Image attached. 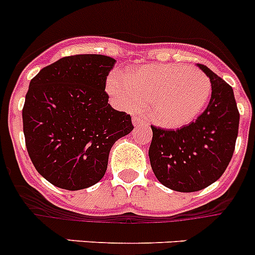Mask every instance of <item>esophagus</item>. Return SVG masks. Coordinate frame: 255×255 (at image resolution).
<instances>
[{
  "label": "esophagus",
  "instance_id": "obj_1",
  "mask_svg": "<svg viewBox=\"0 0 255 255\" xmlns=\"http://www.w3.org/2000/svg\"><path fill=\"white\" fill-rule=\"evenodd\" d=\"M132 124H134L135 128H140V126H145L147 124L144 123L141 119H139V117H132Z\"/></svg>",
  "mask_w": 255,
  "mask_h": 255
}]
</instances>
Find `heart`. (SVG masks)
<instances>
[{
	"label": "heart",
	"mask_w": 255,
	"mask_h": 255,
	"mask_svg": "<svg viewBox=\"0 0 255 255\" xmlns=\"http://www.w3.org/2000/svg\"><path fill=\"white\" fill-rule=\"evenodd\" d=\"M110 96L126 111H139L147 103L150 120L166 129L186 126L204 111L212 96V83L197 67L182 64H152L112 74Z\"/></svg>",
	"instance_id": "b5f03b06"
}]
</instances>
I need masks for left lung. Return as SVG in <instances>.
I'll use <instances>...</instances> for the list:
<instances>
[{
    "label": "left lung",
    "instance_id": "1",
    "mask_svg": "<svg viewBox=\"0 0 255 255\" xmlns=\"http://www.w3.org/2000/svg\"><path fill=\"white\" fill-rule=\"evenodd\" d=\"M212 83L206 111L177 130L152 126L149 161L162 185L193 193L217 181L235 150L240 115L233 88L211 69L197 64Z\"/></svg>",
    "mask_w": 255,
    "mask_h": 255
}]
</instances>
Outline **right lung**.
Wrapping results in <instances>:
<instances>
[{"label": "right lung", "instance_id": "1", "mask_svg": "<svg viewBox=\"0 0 255 255\" xmlns=\"http://www.w3.org/2000/svg\"><path fill=\"white\" fill-rule=\"evenodd\" d=\"M115 64L103 55L67 56L30 80L22 108L26 149L52 185L80 190L97 184L115 141L134 129L130 115L114 110L105 92Z\"/></svg>", "mask_w": 255, "mask_h": 255}]
</instances>
